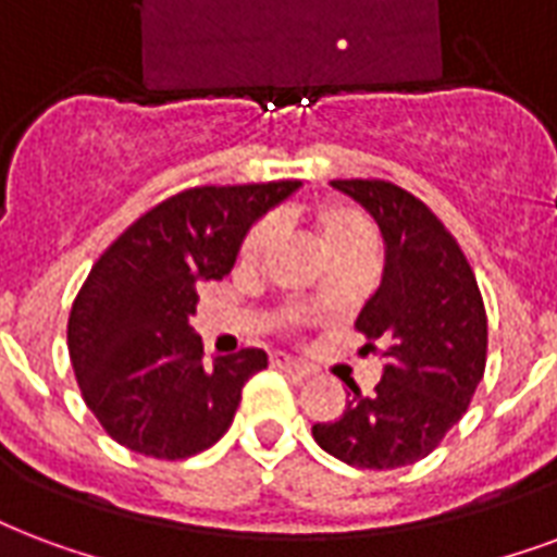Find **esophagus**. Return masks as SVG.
Here are the masks:
<instances>
[{
    "mask_svg": "<svg viewBox=\"0 0 557 557\" xmlns=\"http://www.w3.org/2000/svg\"><path fill=\"white\" fill-rule=\"evenodd\" d=\"M271 366H274V369H286V372H295L298 377H307V374L312 372L307 362L292 360V357H283V354H274V357H271Z\"/></svg>",
    "mask_w": 557,
    "mask_h": 557,
    "instance_id": "1",
    "label": "esophagus"
}]
</instances>
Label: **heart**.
<instances>
[{
	"label": "heart",
	"instance_id": "heart-1",
	"mask_svg": "<svg viewBox=\"0 0 557 557\" xmlns=\"http://www.w3.org/2000/svg\"><path fill=\"white\" fill-rule=\"evenodd\" d=\"M307 221L315 230L321 247L327 259L357 257V253H369L374 250V226L369 215L360 206L348 203V200H319L315 206L307 209ZM274 245V224L271 221H259L242 242V262L257 265L259 259L265 257L268 247Z\"/></svg>",
	"mask_w": 557,
	"mask_h": 557
}]
</instances>
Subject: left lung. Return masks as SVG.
Here are the masks:
<instances>
[{
	"label": "left lung",
	"instance_id": "left-lung-1",
	"mask_svg": "<svg viewBox=\"0 0 557 557\" xmlns=\"http://www.w3.org/2000/svg\"><path fill=\"white\" fill-rule=\"evenodd\" d=\"M381 226V286L357 315L383 357L374 393L351 386L339 419L312 425L327 455L357 469H398L434 451L467 413L487 366V312L457 238L419 197L386 180H333Z\"/></svg>",
	"mask_w": 557,
	"mask_h": 557
}]
</instances>
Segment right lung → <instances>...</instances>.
I'll return each mask as SVG.
<instances>
[{
  "label": "right lung",
  "instance_id": "right-lung-1",
  "mask_svg": "<svg viewBox=\"0 0 557 557\" xmlns=\"http://www.w3.org/2000/svg\"><path fill=\"white\" fill-rule=\"evenodd\" d=\"M295 188L292 180L185 188L94 262L70 310L67 348L82 398L114 443L183 460L233 425L242 386L265 369V351L209 362L188 315L197 283L230 274L250 224Z\"/></svg>",
  "mask_w": 557,
  "mask_h": 557
}]
</instances>
